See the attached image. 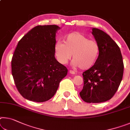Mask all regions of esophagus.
<instances>
[{"mask_svg":"<svg viewBox=\"0 0 130 130\" xmlns=\"http://www.w3.org/2000/svg\"><path fill=\"white\" fill-rule=\"evenodd\" d=\"M69 73H71V74H72V75H75V71H72V70H70V71H69Z\"/></svg>","mask_w":130,"mask_h":130,"instance_id":"34e87169","label":"esophagus"}]
</instances>
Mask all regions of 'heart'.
<instances>
[{
    "label": "heart",
    "mask_w": 130,
    "mask_h": 130,
    "mask_svg": "<svg viewBox=\"0 0 130 130\" xmlns=\"http://www.w3.org/2000/svg\"><path fill=\"white\" fill-rule=\"evenodd\" d=\"M63 42H57L55 46V55L62 64L67 63L72 54L73 65L87 69L94 64L100 54L98 43L80 32L69 33L63 38Z\"/></svg>",
    "instance_id": "heart-1"
}]
</instances>
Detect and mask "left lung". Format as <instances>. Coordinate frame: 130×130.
Segmentation results:
<instances>
[{"label":"left lung","instance_id":"1","mask_svg":"<svg viewBox=\"0 0 130 130\" xmlns=\"http://www.w3.org/2000/svg\"><path fill=\"white\" fill-rule=\"evenodd\" d=\"M92 30L100 45V54L94 65L83 73L84 86L80 95L87 103H100L109 100L116 93L124 64L120 49L110 36L97 28Z\"/></svg>","mask_w":130,"mask_h":130}]
</instances>
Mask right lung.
Here are the masks:
<instances>
[{
	"mask_svg": "<svg viewBox=\"0 0 130 130\" xmlns=\"http://www.w3.org/2000/svg\"><path fill=\"white\" fill-rule=\"evenodd\" d=\"M55 25H38L18 42L11 60V72L20 94L37 102L54 95L68 69L55 58Z\"/></svg>",
	"mask_w": 130,
	"mask_h": 130,
	"instance_id": "obj_1",
	"label": "right lung"
}]
</instances>
